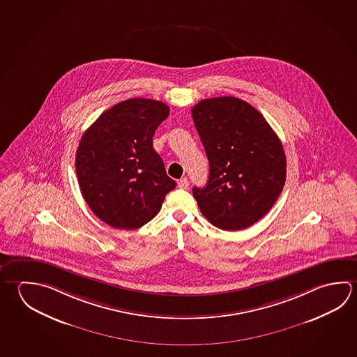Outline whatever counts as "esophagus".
Here are the masks:
<instances>
[{"label":"esophagus","mask_w":357,"mask_h":357,"mask_svg":"<svg viewBox=\"0 0 357 357\" xmlns=\"http://www.w3.org/2000/svg\"><path fill=\"white\" fill-rule=\"evenodd\" d=\"M178 187L181 189H188L189 181H188L187 178H181V181H178Z\"/></svg>","instance_id":"obj_1"}]
</instances>
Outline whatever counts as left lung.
<instances>
[{"label":"left lung","instance_id":"left-lung-1","mask_svg":"<svg viewBox=\"0 0 357 357\" xmlns=\"http://www.w3.org/2000/svg\"><path fill=\"white\" fill-rule=\"evenodd\" d=\"M209 162L204 188H193L213 225L241 231L264 217L286 181L281 140L262 114L233 96L202 100L192 109Z\"/></svg>","mask_w":357,"mask_h":357}]
</instances>
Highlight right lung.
Here are the masks:
<instances>
[{"instance_id": "1", "label": "right lung", "mask_w": 357, "mask_h": 357, "mask_svg": "<svg viewBox=\"0 0 357 357\" xmlns=\"http://www.w3.org/2000/svg\"><path fill=\"white\" fill-rule=\"evenodd\" d=\"M168 115L162 101L134 98L107 109L84 132L75 158L79 187L107 225L143 227L176 187L153 148L154 132Z\"/></svg>"}]
</instances>
